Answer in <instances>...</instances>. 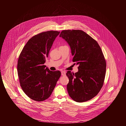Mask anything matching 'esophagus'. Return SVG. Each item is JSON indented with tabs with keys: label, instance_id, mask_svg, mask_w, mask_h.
<instances>
[{
	"label": "esophagus",
	"instance_id": "1",
	"mask_svg": "<svg viewBox=\"0 0 126 126\" xmlns=\"http://www.w3.org/2000/svg\"><path fill=\"white\" fill-rule=\"evenodd\" d=\"M65 75H66V73H65V72H64V71H62L61 72V75L62 76H65Z\"/></svg>",
	"mask_w": 126,
	"mask_h": 126
}]
</instances>
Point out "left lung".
Returning a JSON list of instances; mask_svg holds the SVG:
<instances>
[{
	"instance_id": "1",
	"label": "left lung",
	"mask_w": 126,
	"mask_h": 126,
	"mask_svg": "<svg viewBox=\"0 0 126 126\" xmlns=\"http://www.w3.org/2000/svg\"><path fill=\"white\" fill-rule=\"evenodd\" d=\"M60 37L68 43L73 61L79 65L77 73H66L69 95L77 102H86L97 95L103 86L106 70L103 53L95 40L83 31L64 30Z\"/></svg>"
}]
</instances>
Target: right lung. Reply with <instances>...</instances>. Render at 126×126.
I'll return each mask as SVG.
<instances>
[{"label": "right lung", "mask_w": 126, "mask_h": 126, "mask_svg": "<svg viewBox=\"0 0 126 126\" xmlns=\"http://www.w3.org/2000/svg\"><path fill=\"white\" fill-rule=\"evenodd\" d=\"M60 31L43 32L28 41L19 55L17 73L20 86L31 99L41 102L47 99L55 88L61 73L51 71L44 65Z\"/></svg>", "instance_id": "add662e5"}]
</instances>
